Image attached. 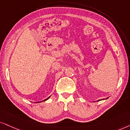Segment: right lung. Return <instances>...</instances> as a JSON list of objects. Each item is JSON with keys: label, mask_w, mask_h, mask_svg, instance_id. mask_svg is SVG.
<instances>
[{"label": "right lung", "mask_w": 130, "mask_h": 130, "mask_svg": "<svg viewBox=\"0 0 130 130\" xmlns=\"http://www.w3.org/2000/svg\"><path fill=\"white\" fill-rule=\"evenodd\" d=\"M50 98V97H49V98H47V99H45V100H44V101H45V100H47L48 99H49Z\"/></svg>", "instance_id": "1"}]
</instances>
